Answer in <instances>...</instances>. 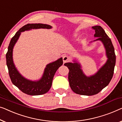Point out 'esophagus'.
<instances>
[{
  "label": "esophagus",
  "instance_id": "obj_1",
  "mask_svg": "<svg viewBox=\"0 0 122 122\" xmlns=\"http://www.w3.org/2000/svg\"><path fill=\"white\" fill-rule=\"evenodd\" d=\"M63 62H64V63H65L69 61L70 58H69V57H68V56L64 55L63 57Z\"/></svg>",
  "mask_w": 122,
  "mask_h": 122
}]
</instances>
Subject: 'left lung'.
<instances>
[{
    "instance_id": "left-lung-1",
    "label": "left lung",
    "mask_w": 122,
    "mask_h": 122,
    "mask_svg": "<svg viewBox=\"0 0 122 122\" xmlns=\"http://www.w3.org/2000/svg\"><path fill=\"white\" fill-rule=\"evenodd\" d=\"M95 30L96 40L103 43L107 58L106 62L97 73L87 76L84 73L80 63L73 60V63H65L69 69L68 80L70 87L74 92L79 95L92 96L96 95L108 85L112 79L116 64V54L112 41L100 26L92 27Z\"/></svg>"
}]
</instances>
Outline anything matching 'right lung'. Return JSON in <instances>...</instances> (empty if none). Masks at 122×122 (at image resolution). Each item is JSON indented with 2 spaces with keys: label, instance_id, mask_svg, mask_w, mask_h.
Instances as JSON below:
<instances>
[{
  "label": "right lung",
  "instance_id": "add662e5",
  "mask_svg": "<svg viewBox=\"0 0 122 122\" xmlns=\"http://www.w3.org/2000/svg\"><path fill=\"white\" fill-rule=\"evenodd\" d=\"M51 25L43 24H28L22 27L11 38L6 54V65L9 74L13 84L26 94L29 95H40L47 93L52 86V81L56 72L63 65V58L50 63L46 65L43 75L38 80L32 81L23 76L17 70L14 64L13 57V48L18 40L21 33L32 29H51Z\"/></svg>",
  "mask_w": 122,
  "mask_h": 122
}]
</instances>
